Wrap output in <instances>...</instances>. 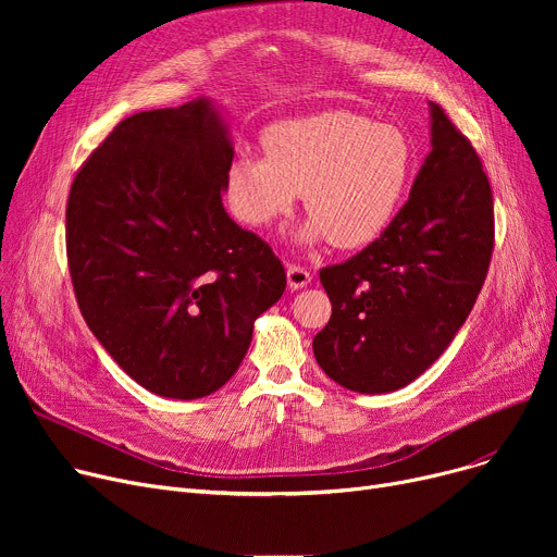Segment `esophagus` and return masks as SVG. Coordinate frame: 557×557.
I'll return each instance as SVG.
<instances>
[{
  "label": "esophagus",
  "mask_w": 557,
  "mask_h": 557,
  "mask_svg": "<svg viewBox=\"0 0 557 557\" xmlns=\"http://www.w3.org/2000/svg\"><path fill=\"white\" fill-rule=\"evenodd\" d=\"M286 280H288V288L290 290H298V288H305L311 282V275H309L307 269L296 267V263H288Z\"/></svg>",
  "instance_id": "34e87169"
}]
</instances>
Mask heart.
<instances>
[{
	"mask_svg": "<svg viewBox=\"0 0 557 557\" xmlns=\"http://www.w3.org/2000/svg\"><path fill=\"white\" fill-rule=\"evenodd\" d=\"M261 144L267 158L234 156L225 169L230 210L261 230L288 214L302 191L311 216L296 230L300 244L374 242L397 216L413 178L408 135L349 110L277 122L261 133Z\"/></svg>",
	"mask_w": 557,
	"mask_h": 557,
	"instance_id": "1",
	"label": "heart"
}]
</instances>
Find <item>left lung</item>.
Segmentation results:
<instances>
[{"label":"left lung","instance_id":"1","mask_svg":"<svg viewBox=\"0 0 557 557\" xmlns=\"http://www.w3.org/2000/svg\"><path fill=\"white\" fill-rule=\"evenodd\" d=\"M431 151L393 223L352 259L320 271L332 318L313 357L347 391L408 386L470 315L485 282L494 208L474 146L429 101Z\"/></svg>","mask_w":557,"mask_h":557}]
</instances>
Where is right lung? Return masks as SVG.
Masks as SVG:
<instances>
[{
	"instance_id": "add662e5",
	"label": "right lung",
	"mask_w": 557,
	"mask_h": 557,
	"mask_svg": "<svg viewBox=\"0 0 557 557\" xmlns=\"http://www.w3.org/2000/svg\"><path fill=\"white\" fill-rule=\"evenodd\" d=\"M232 158L225 114L198 97L116 124L70 189L81 313L116 366L160 397L227 384L255 320L286 288L271 246L223 208Z\"/></svg>"
}]
</instances>
